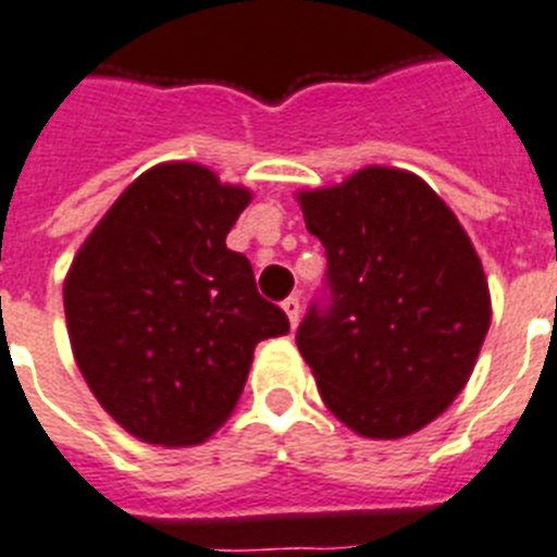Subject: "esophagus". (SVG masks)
<instances>
[{
    "mask_svg": "<svg viewBox=\"0 0 557 557\" xmlns=\"http://www.w3.org/2000/svg\"><path fill=\"white\" fill-rule=\"evenodd\" d=\"M283 311L288 314V323H292V329L297 323H300V297L297 294H288L286 300H283Z\"/></svg>",
    "mask_w": 557,
    "mask_h": 557,
    "instance_id": "obj_1",
    "label": "esophagus"
}]
</instances>
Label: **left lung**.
<instances>
[{
	"label": "left lung",
	"mask_w": 557,
	"mask_h": 557,
	"mask_svg": "<svg viewBox=\"0 0 557 557\" xmlns=\"http://www.w3.org/2000/svg\"><path fill=\"white\" fill-rule=\"evenodd\" d=\"M325 277L297 346L323 404L363 437H404L467 386L492 306L481 260L446 202L414 174L363 169L300 194Z\"/></svg>",
	"instance_id": "1"
}]
</instances>
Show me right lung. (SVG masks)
<instances>
[{"instance_id":"1","label":"right lung","mask_w":557,"mask_h":557,"mask_svg":"<svg viewBox=\"0 0 557 557\" xmlns=\"http://www.w3.org/2000/svg\"><path fill=\"white\" fill-rule=\"evenodd\" d=\"M248 200L202 165H157L128 185L67 271L76 366L139 441H206L237 406L257 343L288 332L248 257L225 246Z\"/></svg>"}]
</instances>
